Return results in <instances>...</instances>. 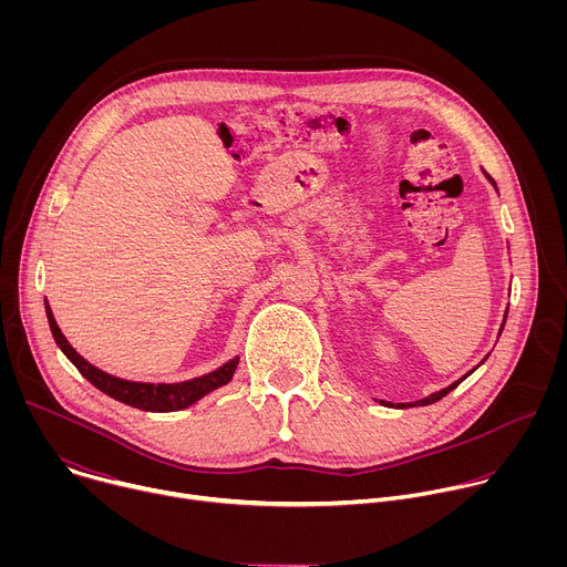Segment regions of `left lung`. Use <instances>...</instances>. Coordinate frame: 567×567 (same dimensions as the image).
<instances>
[{"label": "left lung", "instance_id": "8db88e82", "mask_svg": "<svg viewBox=\"0 0 567 567\" xmlns=\"http://www.w3.org/2000/svg\"><path fill=\"white\" fill-rule=\"evenodd\" d=\"M487 177H489V175H487ZM489 182L496 186V182H494L492 177H489ZM471 372H473V370H471ZM471 372H468V374H471ZM462 379H464V377H462ZM462 379H460V381H462ZM460 381L451 383L449 388H444V390H440V392H433V394H431V396H426V399H420V401H415V406H429V403H435V401H440V399H442V396H446V394H449L453 388H457V385H460ZM409 406H411V403H409ZM399 409H406V406H403V403H401Z\"/></svg>", "mask_w": 567, "mask_h": 567}]
</instances>
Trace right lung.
Instances as JSON below:
<instances>
[{
    "mask_svg": "<svg viewBox=\"0 0 567 567\" xmlns=\"http://www.w3.org/2000/svg\"><path fill=\"white\" fill-rule=\"evenodd\" d=\"M47 318H49V328H51V334H53L58 348L78 368V372L83 374L92 385H96L101 392L110 394L116 401L127 403V406H132V409H138V411L173 413V411L188 409L190 403L199 401L204 394L226 385L230 381L237 363H239V359L235 357L228 363H224L221 368H217V370H213V372H208L204 377L184 381V383H136V381H125V379L112 377V374L94 368L92 363H87L83 357H80L69 346V341L62 337V332L58 328V322H55L49 305H47Z\"/></svg>",
    "mask_w": 567,
    "mask_h": 567,
    "instance_id": "add662e5",
    "label": "right lung"
}]
</instances>
